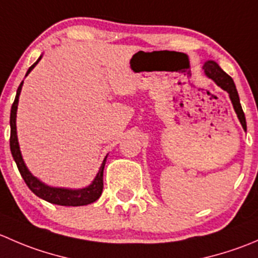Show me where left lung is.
<instances>
[{
  "label": "left lung",
  "mask_w": 258,
  "mask_h": 258,
  "mask_svg": "<svg viewBox=\"0 0 258 258\" xmlns=\"http://www.w3.org/2000/svg\"><path fill=\"white\" fill-rule=\"evenodd\" d=\"M204 71L206 77H209L210 80H212L218 87L222 88L223 91L228 93L230 96V100L232 102L233 106V110H235L236 114H237L238 119H240L241 124H242V128L244 131H247V124H246V117H244L243 110L241 107V102H240V97H238V92L236 90V86L233 80L218 66L217 62L212 61V59H209V61L205 62L204 64Z\"/></svg>",
  "instance_id": "left-lung-1"
}]
</instances>
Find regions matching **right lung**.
<instances>
[{
    "instance_id": "right-lung-1",
    "label": "right lung",
    "mask_w": 258,
    "mask_h": 258,
    "mask_svg": "<svg viewBox=\"0 0 258 258\" xmlns=\"http://www.w3.org/2000/svg\"><path fill=\"white\" fill-rule=\"evenodd\" d=\"M42 58V54L38 57L37 61L32 64V66L28 69L27 76L33 69H35L36 64L40 62V59ZM23 81L21 82V85L18 86L16 98H15L14 103H12L11 107V116H10V126H11V137H10V148H11L12 157H14L15 162H16L18 171H20L21 176L25 179L26 184L28 186V188L38 196L40 199L45 200V201L49 202V204L53 205H59V206H86V205H90L92 202L97 201L100 199L101 194H102L103 189V168L106 165V158L103 160L102 165H101L100 170H98L97 175H96L95 179L91 182V184H88L87 187H83V188H64V187H52L48 184L43 183L42 181H40L37 177L32 175L30 172V170L26 166L25 161H23L22 153H21L20 145H18V139H17V128H16V117H17V106H18V98H20L21 90H22Z\"/></svg>"
}]
</instances>
